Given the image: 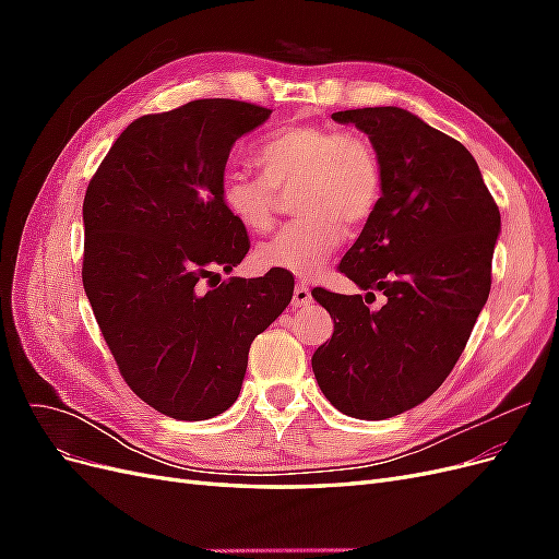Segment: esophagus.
Instances as JSON below:
<instances>
[{
    "label": "esophagus",
    "instance_id": "esophagus-1",
    "mask_svg": "<svg viewBox=\"0 0 559 559\" xmlns=\"http://www.w3.org/2000/svg\"><path fill=\"white\" fill-rule=\"evenodd\" d=\"M312 300V294H310V289L306 284H296V289H294V306L296 308H302V306H308V302Z\"/></svg>",
    "mask_w": 559,
    "mask_h": 559
}]
</instances>
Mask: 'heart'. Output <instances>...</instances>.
Returning a JSON list of instances; mask_svg holds the SVG:
<instances>
[{
  "instance_id": "obj_1",
  "label": "heart",
  "mask_w": 559,
  "mask_h": 559,
  "mask_svg": "<svg viewBox=\"0 0 559 559\" xmlns=\"http://www.w3.org/2000/svg\"><path fill=\"white\" fill-rule=\"evenodd\" d=\"M261 175L226 170L218 183L224 210L245 230L263 233L292 198L300 218L259 245L257 259L270 270L314 277L343 242L376 214L382 195V165L361 134L326 126H286L257 148Z\"/></svg>"
}]
</instances>
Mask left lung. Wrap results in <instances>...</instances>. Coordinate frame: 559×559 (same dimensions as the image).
<instances>
[{"label": "left lung", "instance_id": "left-lung-1", "mask_svg": "<svg viewBox=\"0 0 559 559\" xmlns=\"http://www.w3.org/2000/svg\"><path fill=\"white\" fill-rule=\"evenodd\" d=\"M331 118L368 134L382 195L341 261L366 296L312 292L333 319L312 370L341 413L386 419L427 401L462 357L489 296L501 216L468 148L408 109ZM376 290L388 302L370 311L365 300Z\"/></svg>", "mask_w": 559, "mask_h": 559}]
</instances>
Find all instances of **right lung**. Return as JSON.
Instances as JSON below:
<instances>
[{"label": "right lung", "instance_id": "1", "mask_svg": "<svg viewBox=\"0 0 559 559\" xmlns=\"http://www.w3.org/2000/svg\"><path fill=\"white\" fill-rule=\"evenodd\" d=\"M238 99H193L132 121L83 198V289L128 386L175 419L238 399L253 337L284 312L294 277L222 280L249 251L218 200L233 144L270 118Z\"/></svg>", "mask_w": 559, "mask_h": 559}]
</instances>
